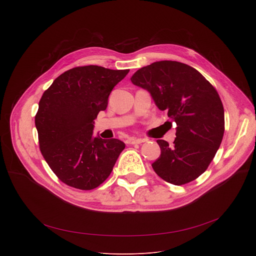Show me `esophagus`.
<instances>
[{
  "instance_id": "34e87169",
  "label": "esophagus",
  "mask_w": 256,
  "mask_h": 256,
  "mask_svg": "<svg viewBox=\"0 0 256 256\" xmlns=\"http://www.w3.org/2000/svg\"><path fill=\"white\" fill-rule=\"evenodd\" d=\"M144 142V140H142V138H130V140H126V142H128V144H142V142Z\"/></svg>"
}]
</instances>
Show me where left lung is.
I'll return each instance as SVG.
<instances>
[{"instance_id":"obj_1","label":"left lung","mask_w":256,"mask_h":256,"mask_svg":"<svg viewBox=\"0 0 256 256\" xmlns=\"http://www.w3.org/2000/svg\"><path fill=\"white\" fill-rule=\"evenodd\" d=\"M130 81L148 90L176 122L173 146L157 140L161 155L152 164L154 171L174 186L196 179L214 159L225 130L224 107L214 87L192 66L174 60L144 66Z\"/></svg>"}]
</instances>
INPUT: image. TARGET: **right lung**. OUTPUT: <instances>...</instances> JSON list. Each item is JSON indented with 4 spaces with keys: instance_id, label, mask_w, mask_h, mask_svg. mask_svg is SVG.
<instances>
[{
    "instance_id": "1",
    "label": "right lung",
    "mask_w": 256,
    "mask_h": 256,
    "mask_svg": "<svg viewBox=\"0 0 256 256\" xmlns=\"http://www.w3.org/2000/svg\"><path fill=\"white\" fill-rule=\"evenodd\" d=\"M128 72L93 64L76 66L44 91L35 116L40 148L66 186L90 190L110 175L126 144L118 138H93V124Z\"/></svg>"
}]
</instances>
